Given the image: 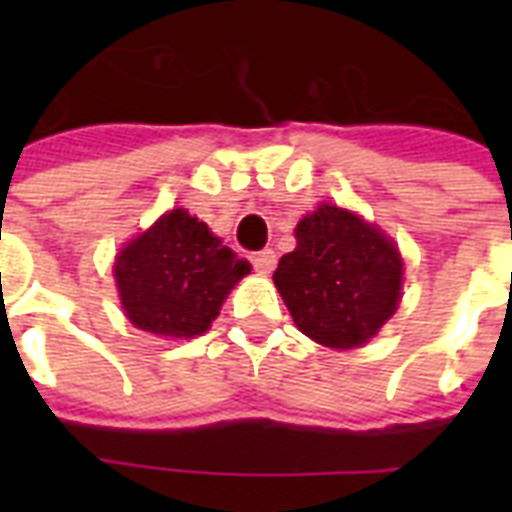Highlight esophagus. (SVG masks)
Segmentation results:
<instances>
[{
  "mask_svg": "<svg viewBox=\"0 0 512 512\" xmlns=\"http://www.w3.org/2000/svg\"><path fill=\"white\" fill-rule=\"evenodd\" d=\"M249 260H252L257 273H271L273 268H276V252H273V249H260V252H255Z\"/></svg>",
  "mask_w": 512,
  "mask_h": 512,
  "instance_id": "1",
  "label": "esophagus"
}]
</instances>
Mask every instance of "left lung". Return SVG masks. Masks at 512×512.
Segmentation results:
<instances>
[{
  "mask_svg": "<svg viewBox=\"0 0 512 512\" xmlns=\"http://www.w3.org/2000/svg\"><path fill=\"white\" fill-rule=\"evenodd\" d=\"M295 239V252L281 257L273 284L297 329L327 348H361L401 300L398 247L380 228L335 204L305 215Z\"/></svg>",
  "mask_w": 512,
  "mask_h": 512,
  "instance_id": "8db88e82",
  "label": "left lung"
}]
</instances>
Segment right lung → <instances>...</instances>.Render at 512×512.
I'll return each instance as SVG.
<instances>
[{
    "instance_id": "add662e5",
    "label": "right lung",
    "mask_w": 512,
    "mask_h": 512,
    "mask_svg": "<svg viewBox=\"0 0 512 512\" xmlns=\"http://www.w3.org/2000/svg\"><path fill=\"white\" fill-rule=\"evenodd\" d=\"M249 273L207 223L172 209L116 255L114 276L127 319L159 337H196L217 319Z\"/></svg>"
}]
</instances>
